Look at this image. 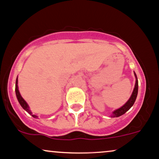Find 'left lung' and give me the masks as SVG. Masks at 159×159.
I'll list each match as a JSON object with an SVG mask.
<instances>
[{
  "instance_id": "left-lung-1",
  "label": "left lung",
  "mask_w": 159,
  "mask_h": 159,
  "mask_svg": "<svg viewBox=\"0 0 159 159\" xmlns=\"http://www.w3.org/2000/svg\"><path fill=\"white\" fill-rule=\"evenodd\" d=\"M134 76L136 77V83H135V86L134 89V91L132 92V94H131V98H130L129 100L125 103L124 105L120 107L118 110H115V111L113 113V115H112V117H119L120 116L123 115L129 110L131 107L133 106V104L134 103L135 101H136L137 96V92H138V81H137V75L134 73Z\"/></svg>"
}]
</instances>
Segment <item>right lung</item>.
Returning a JSON list of instances; mask_svg holds the SVG:
<instances>
[{
	"label": "right lung",
	"instance_id": "right-lung-1",
	"mask_svg": "<svg viewBox=\"0 0 159 159\" xmlns=\"http://www.w3.org/2000/svg\"><path fill=\"white\" fill-rule=\"evenodd\" d=\"M17 84H18V78L16 79V94L17 99H18V101H19V103H20V105L22 107V108L24 109L25 110H26V111L28 112V113L31 114L32 116L34 117V118H36V117H37V116H36L35 115H33V114L31 113V112L30 111V110H29V107H28V103H26V101H25V100L22 98V96H21L20 93H19V89H18V85Z\"/></svg>",
	"mask_w": 159,
	"mask_h": 159
}]
</instances>
